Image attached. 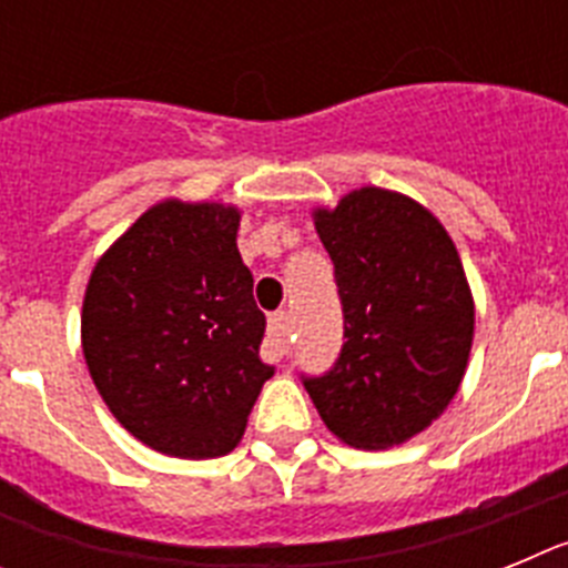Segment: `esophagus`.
<instances>
[{
  "label": "esophagus",
  "mask_w": 568,
  "mask_h": 568,
  "mask_svg": "<svg viewBox=\"0 0 568 568\" xmlns=\"http://www.w3.org/2000/svg\"><path fill=\"white\" fill-rule=\"evenodd\" d=\"M290 353V321L284 310L270 315V333H267V344H264V358L270 364L281 361L284 355Z\"/></svg>",
  "instance_id": "obj_1"
}]
</instances>
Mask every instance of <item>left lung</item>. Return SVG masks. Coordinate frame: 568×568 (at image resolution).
<instances>
[{
	"instance_id": "left-lung-1",
	"label": "left lung",
	"mask_w": 568,
	"mask_h": 568,
	"mask_svg": "<svg viewBox=\"0 0 568 568\" xmlns=\"http://www.w3.org/2000/svg\"><path fill=\"white\" fill-rule=\"evenodd\" d=\"M335 267L344 344L321 375H301L344 444H404L458 393L475 307L453 239L400 193L361 187L315 213Z\"/></svg>"
}]
</instances>
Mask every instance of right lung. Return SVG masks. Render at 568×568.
Returning <instances> with one entry per match:
<instances>
[{"mask_svg":"<svg viewBox=\"0 0 568 568\" xmlns=\"http://www.w3.org/2000/svg\"><path fill=\"white\" fill-rule=\"evenodd\" d=\"M224 204L164 202L102 255L82 310L90 378L115 420L173 458L233 453L273 366L267 318Z\"/></svg>","mask_w":568,"mask_h":568,"instance_id":"1","label":"right lung"}]
</instances>
